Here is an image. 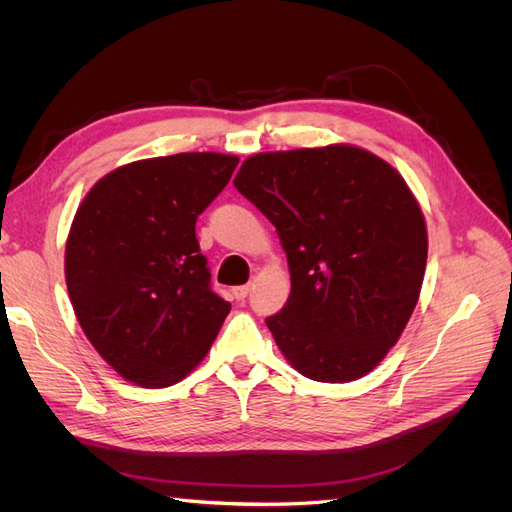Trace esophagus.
Instances as JSON below:
<instances>
[{
    "label": "esophagus",
    "instance_id": "1",
    "mask_svg": "<svg viewBox=\"0 0 512 512\" xmlns=\"http://www.w3.org/2000/svg\"><path fill=\"white\" fill-rule=\"evenodd\" d=\"M232 294H235V299H245L247 294H250V286H237V288H232Z\"/></svg>",
    "mask_w": 512,
    "mask_h": 512
}]
</instances>
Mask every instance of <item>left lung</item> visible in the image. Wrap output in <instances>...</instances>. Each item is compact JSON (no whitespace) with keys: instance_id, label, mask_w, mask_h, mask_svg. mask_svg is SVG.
Instances as JSON below:
<instances>
[{"instance_id":"left-lung-1","label":"left lung","mask_w":512,"mask_h":512,"mask_svg":"<svg viewBox=\"0 0 512 512\" xmlns=\"http://www.w3.org/2000/svg\"><path fill=\"white\" fill-rule=\"evenodd\" d=\"M235 188L275 226L290 297L267 327L309 380L350 382L378 367L421 294L427 226L397 170L354 145L247 158Z\"/></svg>"}]
</instances>
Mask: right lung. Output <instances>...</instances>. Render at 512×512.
I'll list each match as a JSON object with an SVG mask.
<instances>
[{"instance_id":"1","label":"right lung","mask_w":512,"mask_h":512,"mask_svg":"<svg viewBox=\"0 0 512 512\" xmlns=\"http://www.w3.org/2000/svg\"><path fill=\"white\" fill-rule=\"evenodd\" d=\"M239 158L177 153L123 164L76 209L66 284L83 333L121 378L145 389L183 380L230 312L211 290L196 218Z\"/></svg>"}]
</instances>
